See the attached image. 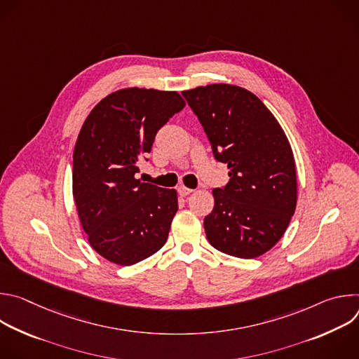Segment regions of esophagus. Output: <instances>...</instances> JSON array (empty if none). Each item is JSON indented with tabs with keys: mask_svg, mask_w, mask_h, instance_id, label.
<instances>
[{
	"mask_svg": "<svg viewBox=\"0 0 359 359\" xmlns=\"http://www.w3.org/2000/svg\"><path fill=\"white\" fill-rule=\"evenodd\" d=\"M177 191H179V194H180V196L186 197V196H189L193 190H191V189H189V187H184V186H179V187H177Z\"/></svg>",
	"mask_w": 359,
	"mask_h": 359,
	"instance_id": "1",
	"label": "esophagus"
}]
</instances>
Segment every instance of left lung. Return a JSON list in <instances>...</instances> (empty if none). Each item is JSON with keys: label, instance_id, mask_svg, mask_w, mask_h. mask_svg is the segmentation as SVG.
I'll return each mask as SVG.
<instances>
[{"label": "left lung", "instance_id": "8db88e82", "mask_svg": "<svg viewBox=\"0 0 359 359\" xmlns=\"http://www.w3.org/2000/svg\"><path fill=\"white\" fill-rule=\"evenodd\" d=\"M230 180L213 190L204 217L209 243L238 259L269 251L295 212L297 176L291 146L280 123L250 90L226 83L182 92Z\"/></svg>", "mask_w": 359, "mask_h": 359}]
</instances>
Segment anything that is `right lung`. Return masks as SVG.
<instances>
[{
	"label": "right lung",
	"instance_id": "right-lung-1",
	"mask_svg": "<svg viewBox=\"0 0 359 359\" xmlns=\"http://www.w3.org/2000/svg\"><path fill=\"white\" fill-rule=\"evenodd\" d=\"M177 92L129 88L102 99L74 150V197L81 224L102 257L132 266L159 251L177 212V194L136 179L156 133L184 108Z\"/></svg>",
	"mask_w": 359,
	"mask_h": 359
}]
</instances>
